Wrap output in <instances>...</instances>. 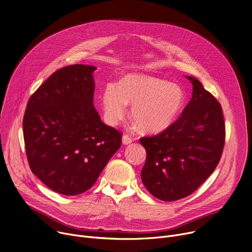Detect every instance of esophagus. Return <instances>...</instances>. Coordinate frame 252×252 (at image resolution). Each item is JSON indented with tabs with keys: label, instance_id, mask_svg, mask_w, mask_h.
Masks as SVG:
<instances>
[{
	"label": "esophagus",
	"instance_id": "34e87169",
	"mask_svg": "<svg viewBox=\"0 0 252 252\" xmlns=\"http://www.w3.org/2000/svg\"><path fill=\"white\" fill-rule=\"evenodd\" d=\"M131 142H132V138L127 134H124V136H123L124 145H129V143H131Z\"/></svg>",
	"mask_w": 252,
	"mask_h": 252
}]
</instances>
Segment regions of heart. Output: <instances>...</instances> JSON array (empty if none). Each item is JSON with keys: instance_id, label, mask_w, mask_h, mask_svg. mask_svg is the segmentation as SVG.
<instances>
[{"instance_id": "1", "label": "heart", "mask_w": 252, "mask_h": 252, "mask_svg": "<svg viewBox=\"0 0 252 252\" xmlns=\"http://www.w3.org/2000/svg\"><path fill=\"white\" fill-rule=\"evenodd\" d=\"M184 102L185 94L178 86L142 75H129L120 86L107 84L101 95L107 124H120L126 115L127 103H132L133 121L141 130L148 132H158L170 126Z\"/></svg>"}]
</instances>
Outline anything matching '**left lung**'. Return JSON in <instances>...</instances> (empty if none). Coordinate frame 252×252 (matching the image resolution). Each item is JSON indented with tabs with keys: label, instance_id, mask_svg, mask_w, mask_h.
Instances as JSON below:
<instances>
[{
	"label": "left lung",
	"instance_id": "8db88e82",
	"mask_svg": "<svg viewBox=\"0 0 252 252\" xmlns=\"http://www.w3.org/2000/svg\"><path fill=\"white\" fill-rule=\"evenodd\" d=\"M187 78L192 97L181 117L160 133L139 138L147 151L142 184L164 201L195 191L218 166L225 142L220 103L198 80Z\"/></svg>",
	"mask_w": 252,
	"mask_h": 252
}]
</instances>
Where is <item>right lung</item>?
<instances>
[{"label": "right lung", "mask_w": 252, "mask_h": 252, "mask_svg": "<svg viewBox=\"0 0 252 252\" xmlns=\"http://www.w3.org/2000/svg\"><path fill=\"white\" fill-rule=\"evenodd\" d=\"M95 66L58 69L30 97L23 120L32 173L54 191L91 189L122 146L123 133L104 125L94 106Z\"/></svg>", "instance_id": "obj_1"}]
</instances>
